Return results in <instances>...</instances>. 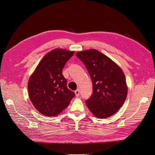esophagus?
Here are the masks:
<instances>
[{
    "label": "esophagus",
    "mask_w": 155,
    "mask_h": 155,
    "mask_svg": "<svg viewBox=\"0 0 155 155\" xmlns=\"http://www.w3.org/2000/svg\"><path fill=\"white\" fill-rule=\"evenodd\" d=\"M75 95H76L77 97H79V95H80V91H79V89H77V90H76L75 91Z\"/></svg>",
    "instance_id": "esophagus-1"
}]
</instances>
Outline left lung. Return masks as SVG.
I'll list each match as a JSON object with an SVG mask.
<instances>
[{"instance_id":"8db88e82","label":"left lung","mask_w":155,"mask_h":155,"mask_svg":"<svg viewBox=\"0 0 155 155\" xmlns=\"http://www.w3.org/2000/svg\"><path fill=\"white\" fill-rule=\"evenodd\" d=\"M76 55L84 63L92 82L93 92L85 102L87 106L98 118L114 115L127 97L123 70L109 57L94 49L78 52Z\"/></svg>"}]
</instances>
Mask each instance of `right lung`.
Masks as SVG:
<instances>
[{"label":"right lung","mask_w":155,"mask_h":155,"mask_svg":"<svg viewBox=\"0 0 155 155\" xmlns=\"http://www.w3.org/2000/svg\"><path fill=\"white\" fill-rule=\"evenodd\" d=\"M74 54L63 49L47 53L28 82L29 99L42 114L53 117L67 108L75 94L69 90L62 74L65 64Z\"/></svg>","instance_id":"obj_1"}]
</instances>
